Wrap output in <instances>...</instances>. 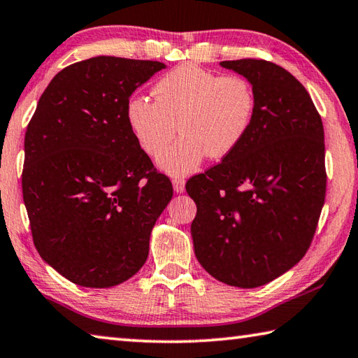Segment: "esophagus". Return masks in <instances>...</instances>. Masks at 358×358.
<instances>
[{
    "label": "esophagus",
    "mask_w": 358,
    "mask_h": 358,
    "mask_svg": "<svg viewBox=\"0 0 358 358\" xmlns=\"http://www.w3.org/2000/svg\"><path fill=\"white\" fill-rule=\"evenodd\" d=\"M172 185H173V191L177 194L185 192V178H180V177H175L172 180Z\"/></svg>",
    "instance_id": "obj_1"
}]
</instances>
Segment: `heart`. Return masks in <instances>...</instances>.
Instances as JSON below:
<instances>
[{
  "mask_svg": "<svg viewBox=\"0 0 358 358\" xmlns=\"http://www.w3.org/2000/svg\"><path fill=\"white\" fill-rule=\"evenodd\" d=\"M152 94L153 101L131 96L125 120L136 142L152 158L179 125L184 136L158 157L161 171L171 175L194 172L206 155L213 159L229 157L249 133L255 114V94L245 78L219 76L194 64L162 75Z\"/></svg>",
  "mask_w": 358,
  "mask_h": 358,
  "instance_id": "obj_1",
  "label": "heart"
}]
</instances>
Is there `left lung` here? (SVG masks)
<instances>
[{
	"mask_svg": "<svg viewBox=\"0 0 358 358\" xmlns=\"http://www.w3.org/2000/svg\"><path fill=\"white\" fill-rule=\"evenodd\" d=\"M255 94L249 133L186 183L196 201L194 252L219 282L257 288L301 262L326 199L324 128L305 87L263 59L222 61Z\"/></svg>",
	"mask_w": 358,
	"mask_h": 358,
	"instance_id": "obj_1",
	"label": "left lung"
}]
</instances>
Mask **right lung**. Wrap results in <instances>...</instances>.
I'll return each instance as SVG.
<instances>
[{"mask_svg":"<svg viewBox=\"0 0 358 358\" xmlns=\"http://www.w3.org/2000/svg\"><path fill=\"white\" fill-rule=\"evenodd\" d=\"M162 69L114 56L71 64L51 80L26 128L22 189L34 245L80 287L133 277L173 196L125 120L129 96Z\"/></svg>","mask_w":358,"mask_h":358,"instance_id":"right-lung-1","label":"right lung"}]
</instances>
